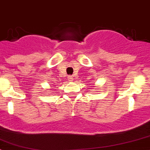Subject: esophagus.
<instances>
[{
    "instance_id": "esophagus-1",
    "label": "esophagus",
    "mask_w": 150,
    "mask_h": 150,
    "mask_svg": "<svg viewBox=\"0 0 150 150\" xmlns=\"http://www.w3.org/2000/svg\"><path fill=\"white\" fill-rule=\"evenodd\" d=\"M67 80H68V81L71 82V81H72V80H73V78H72V76H69L68 78H67Z\"/></svg>"
}]
</instances>
